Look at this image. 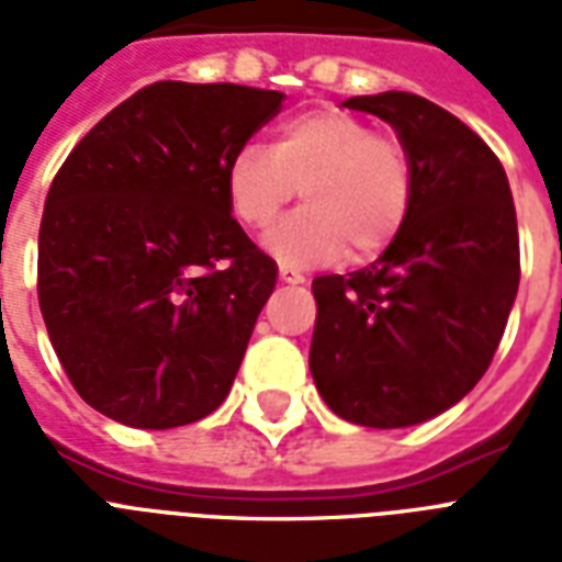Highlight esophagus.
Segmentation results:
<instances>
[{
  "label": "esophagus",
  "mask_w": 562,
  "mask_h": 562,
  "mask_svg": "<svg viewBox=\"0 0 562 562\" xmlns=\"http://www.w3.org/2000/svg\"><path fill=\"white\" fill-rule=\"evenodd\" d=\"M280 280L282 282H291V285H297V282H303L306 277L297 271V268H291V265H280Z\"/></svg>",
  "instance_id": "obj_1"
}]
</instances>
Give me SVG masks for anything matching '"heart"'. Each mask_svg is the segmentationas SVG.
I'll use <instances>...</instances> for the list:
<instances>
[{"label":"heart","mask_w":562,"mask_h":562,"mask_svg":"<svg viewBox=\"0 0 562 562\" xmlns=\"http://www.w3.org/2000/svg\"><path fill=\"white\" fill-rule=\"evenodd\" d=\"M297 189L303 206L265 236V247L291 265L341 250L350 262H368L405 227L417 171L402 136L347 110L317 108L280 122L271 151L238 148L224 171L229 215L247 229L268 227Z\"/></svg>","instance_id":"heart-1"}]
</instances>
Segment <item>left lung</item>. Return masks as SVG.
<instances>
[{"label":"left lung","mask_w":562,"mask_h":562,"mask_svg":"<svg viewBox=\"0 0 562 562\" xmlns=\"http://www.w3.org/2000/svg\"><path fill=\"white\" fill-rule=\"evenodd\" d=\"M414 157L408 221L373 265L315 277L308 368L338 417L405 428L487 373L519 289V229L502 162L472 127L414 92L356 95Z\"/></svg>","instance_id":"left-lung-1"}]
</instances>
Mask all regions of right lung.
I'll use <instances>...</instances> for the list:
<instances>
[{
  "instance_id": "1",
  "label": "right lung",
  "mask_w": 562,
  "mask_h": 562,
  "mask_svg": "<svg viewBox=\"0 0 562 562\" xmlns=\"http://www.w3.org/2000/svg\"><path fill=\"white\" fill-rule=\"evenodd\" d=\"M282 92L157 81L57 169L37 241L48 338L87 405L175 428L227 400L277 262L229 215V157Z\"/></svg>"
}]
</instances>
